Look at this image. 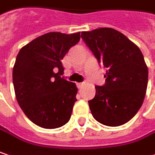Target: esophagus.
<instances>
[{
    "instance_id": "1",
    "label": "esophagus",
    "mask_w": 155,
    "mask_h": 155,
    "mask_svg": "<svg viewBox=\"0 0 155 155\" xmlns=\"http://www.w3.org/2000/svg\"><path fill=\"white\" fill-rule=\"evenodd\" d=\"M84 85H85V83H84V82H81V83H77L78 88H81V87L84 86Z\"/></svg>"
}]
</instances>
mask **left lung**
<instances>
[{"label": "left lung", "mask_w": 155, "mask_h": 155, "mask_svg": "<svg viewBox=\"0 0 155 155\" xmlns=\"http://www.w3.org/2000/svg\"><path fill=\"white\" fill-rule=\"evenodd\" d=\"M82 39L106 69V84L96 86L88 101L94 118L108 126L130 121L146 96L148 69L140 49L123 33L111 28L82 31Z\"/></svg>", "instance_id": "obj_1"}]
</instances>
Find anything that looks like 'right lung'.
<instances>
[{
  "instance_id": "add662e5",
  "label": "right lung",
  "mask_w": 155,
  "mask_h": 155,
  "mask_svg": "<svg viewBox=\"0 0 155 155\" xmlns=\"http://www.w3.org/2000/svg\"><path fill=\"white\" fill-rule=\"evenodd\" d=\"M80 32H49L17 54L13 68L15 97L26 117L42 128H59L71 117L78 88L60 76L64 73L61 59L80 41Z\"/></svg>"
}]
</instances>
